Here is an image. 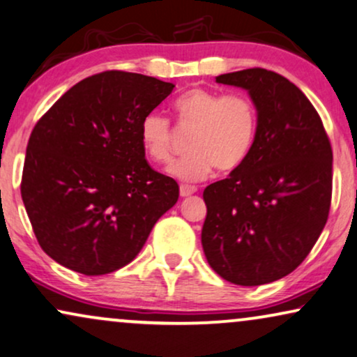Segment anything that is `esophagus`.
Instances as JSON below:
<instances>
[{
  "instance_id": "esophagus-1",
  "label": "esophagus",
  "mask_w": 357,
  "mask_h": 357,
  "mask_svg": "<svg viewBox=\"0 0 357 357\" xmlns=\"http://www.w3.org/2000/svg\"><path fill=\"white\" fill-rule=\"evenodd\" d=\"M197 191L196 186H189V184H183L181 188H179V194H181V197H188L191 196V194H194Z\"/></svg>"
}]
</instances>
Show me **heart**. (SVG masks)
Wrapping results in <instances>:
<instances>
[{
	"mask_svg": "<svg viewBox=\"0 0 357 357\" xmlns=\"http://www.w3.org/2000/svg\"><path fill=\"white\" fill-rule=\"evenodd\" d=\"M174 112L183 125H194L188 138V155L176 160L166 173L184 183L206 179L214 166L232 171L254 148L257 126L255 105L241 93H222L209 89H191L176 98ZM139 143L153 163H168L173 151L169 120L150 112L139 123Z\"/></svg>",
	"mask_w": 357,
	"mask_h": 357,
	"instance_id": "obj_1",
	"label": "heart"
}]
</instances>
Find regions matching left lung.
<instances>
[{
    "mask_svg": "<svg viewBox=\"0 0 357 357\" xmlns=\"http://www.w3.org/2000/svg\"><path fill=\"white\" fill-rule=\"evenodd\" d=\"M215 82L247 90L259 126L247 160L204 189L202 249L227 282L264 285L291 273L323 232L331 204V145L311 102L280 74L257 67Z\"/></svg>",
    "mask_w": 357,
    "mask_h": 357,
    "instance_id": "left-lung-1",
    "label": "left lung"
}]
</instances>
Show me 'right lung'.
I'll use <instances>...</instances> for the list:
<instances>
[{
	"label": "right lung",
	"mask_w": 357,
	"mask_h": 357,
	"mask_svg": "<svg viewBox=\"0 0 357 357\" xmlns=\"http://www.w3.org/2000/svg\"><path fill=\"white\" fill-rule=\"evenodd\" d=\"M174 84L107 70L67 90L36 123L21 196L43 250L84 275L130 264L156 220L176 204L173 178L146 163L143 116Z\"/></svg>",
	"instance_id": "1"
}]
</instances>
